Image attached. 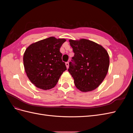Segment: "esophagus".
Returning a JSON list of instances; mask_svg holds the SVG:
<instances>
[{
	"label": "esophagus",
	"instance_id": "1",
	"mask_svg": "<svg viewBox=\"0 0 133 133\" xmlns=\"http://www.w3.org/2000/svg\"><path fill=\"white\" fill-rule=\"evenodd\" d=\"M65 65H66V68H68V67H69V62H66V63H65Z\"/></svg>",
	"mask_w": 133,
	"mask_h": 133
}]
</instances>
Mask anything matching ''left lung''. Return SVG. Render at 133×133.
<instances>
[{
    "label": "left lung",
    "mask_w": 133,
    "mask_h": 133,
    "mask_svg": "<svg viewBox=\"0 0 133 133\" xmlns=\"http://www.w3.org/2000/svg\"><path fill=\"white\" fill-rule=\"evenodd\" d=\"M74 53L68 71L75 87L83 92L97 88L104 80L109 66V57L99 44L85 39L69 40Z\"/></svg>",
    "instance_id": "left-lung-1"
}]
</instances>
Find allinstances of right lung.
I'll list each match as a JSON object with an SVG mask.
<instances>
[{"instance_id": "1", "label": "right lung", "mask_w": 133, "mask_h": 133, "mask_svg": "<svg viewBox=\"0 0 133 133\" xmlns=\"http://www.w3.org/2000/svg\"><path fill=\"white\" fill-rule=\"evenodd\" d=\"M65 39L49 37L31 44L23 56L24 66L27 76L40 89L54 88L63 72L66 70L62 61L60 48Z\"/></svg>"}]
</instances>
